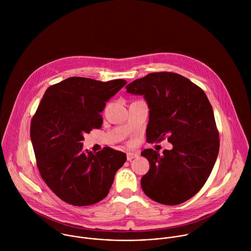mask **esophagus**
<instances>
[{
	"instance_id": "obj_1",
	"label": "esophagus",
	"mask_w": 251,
	"mask_h": 251,
	"mask_svg": "<svg viewBox=\"0 0 251 251\" xmlns=\"http://www.w3.org/2000/svg\"><path fill=\"white\" fill-rule=\"evenodd\" d=\"M138 156H139V153H138V152L128 151V152L126 153V158H127L128 161H130V160H132L133 158H136V157H138Z\"/></svg>"
}]
</instances>
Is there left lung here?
<instances>
[{
    "mask_svg": "<svg viewBox=\"0 0 251 251\" xmlns=\"http://www.w3.org/2000/svg\"><path fill=\"white\" fill-rule=\"evenodd\" d=\"M126 93L143 96L149 111L147 142L167 136L172 150L141 154L150 169L141 179L145 194L164 205H178L205 184L219 151L214 110L202 89L173 72H154L128 84Z\"/></svg>",
    "mask_w": 251,
    "mask_h": 251,
    "instance_id": "obj_1",
    "label": "left lung"
}]
</instances>
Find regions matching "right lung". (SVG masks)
<instances>
[{
	"instance_id": "obj_1",
	"label": "right lung",
	"mask_w": 251,
	"mask_h": 251,
	"mask_svg": "<svg viewBox=\"0 0 251 251\" xmlns=\"http://www.w3.org/2000/svg\"><path fill=\"white\" fill-rule=\"evenodd\" d=\"M126 83L71 77L45 91L31 123V140L42 179L63 201L81 207L107 196L126 154L110 148L85 151L82 141L101 127L100 113Z\"/></svg>"
}]
</instances>
